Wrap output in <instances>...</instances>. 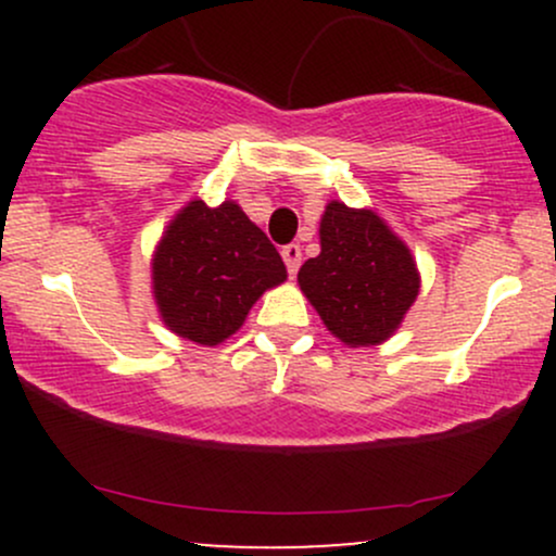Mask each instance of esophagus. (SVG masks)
<instances>
[{"instance_id":"34e87169","label":"esophagus","mask_w":556,"mask_h":556,"mask_svg":"<svg viewBox=\"0 0 556 556\" xmlns=\"http://www.w3.org/2000/svg\"><path fill=\"white\" fill-rule=\"evenodd\" d=\"M282 258H285L287 271H290V277H292V274H298L300 258H303V251H300L298 242H290V245L282 248Z\"/></svg>"}]
</instances>
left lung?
<instances>
[{
    "label": "left lung",
    "instance_id": "left-lung-1",
    "mask_svg": "<svg viewBox=\"0 0 556 556\" xmlns=\"http://www.w3.org/2000/svg\"><path fill=\"white\" fill-rule=\"evenodd\" d=\"M321 253L298 271L324 327L348 348H374L400 329L420 292L410 248L374 208L329 201L318 225Z\"/></svg>",
    "mask_w": 556,
    "mask_h": 556
}]
</instances>
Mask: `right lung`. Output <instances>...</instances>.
Listing matches in <instances>:
<instances>
[{"mask_svg": "<svg viewBox=\"0 0 556 556\" xmlns=\"http://www.w3.org/2000/svg\"><path fill=\"white\" fill-rule=\"evenodd\" d=\"M277 248L240 203L193 198L169 219L151 256V290L172 334L216 348L238 331L253 303L282 285Z\"/></svg>", "mask_w": 556, "mask_h": 556, "instance_id": "1", "label": "right lung"}]
</instances>
